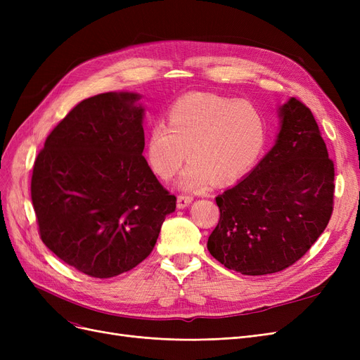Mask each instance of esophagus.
<instances>
[{"instance_id": "34e87169", "label": "esophagus", "mask_w": 360, "mask_h": 360, "mask_svg": "<svg viewBox=\"0 0 360 360\" xmlns=\"http://www.w3.org/2000/svg\"><path fill=\"white\" fill-rule=\"evenodd\" d=\"M192 201H193V197H192V195L180 193L179 197H177V207H179V209H184V207H188Z\"/></svg>"}]
</instances>
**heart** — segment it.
Masks as SVG:
<instances>
[{
    "instance_id": "1",
    "label": "heart",
    "mask_w": 360,
    "mask_h": 360,
    "mask_svg": "<svg viewBox=\"0 0 360 360\" xmlns=\"http://www.w3.org/2000/svg\"><path fill=\"white\" fill-rule=\"evenodd\" d=\"M269 122L258 106L210 93H189L174 102L167 126H151L146 153L160 180H171L186 160L177 186L207 191L213 180L230 183L243 177L263 155Z\"/></svg>"
}]
</instances>
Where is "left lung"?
I'll return each instance as SVG.
<instances>
[{
  "instance_id": "obj_1",
  "label": "left lung",
  "mask_w": 360,
  "mask_h": 360,
  "mask_svg": "<svg viewBox=\"0 0 360 360\" xmlns=\"http://www.w3.org/2000/svg\"><path fill=\"white\" fill-rule=\"evenodd\" d=\"M276 144L249 176L217 195L221 217L210 254L242 275H269L296 263L328 226L335 168L317 122L296 97L279 108Z\"/></svg>"
}]
</instances>
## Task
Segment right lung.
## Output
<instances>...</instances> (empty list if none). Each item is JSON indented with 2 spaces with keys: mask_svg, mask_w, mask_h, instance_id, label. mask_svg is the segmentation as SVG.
<instances>
[{
  "mask_svg": "<svg viewBox=\"0 0 360 360\" xmlns=\"http://www.w3.org/2000/svg\"><path fill=\"white\" fill-rule=\"evenodd\" d=\"M138 99L135 93H102L79 102L52 129L32 168L41 242L93 278L136 267L176 210V197L143 156Z\"/></svg>",
  "mask_w": 360,
  "mask_h": 360,
  "instance_id": "1",
  "label": "right lung"
}]
</instances>
